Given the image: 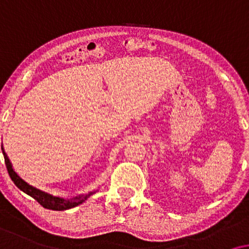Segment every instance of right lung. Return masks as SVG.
I'll return each mask as SVG.
<instances>
[{
	"label": "right lung",
	"instance_id": "right-lung-1",
	"mask_svg": "<svg viewBox=\"0 0 249 249\" xmlns=\"http://www.w3.org/2000/svg\"><path fill=\"white\" fill-rule=\"evenodd\" d=\"M2 152H3V156H4L6 170H8V173L10 175V178H11V180L13 181V183L20 189L21 191H24L25 194L28 195V196L34 198V199L37 200L43 207L48 208V210L66 211V210H69V208L76 207L78 206L79 204L84 203V201L88 199L91 195H93L95 192V191H91L86 195H78V196L71 197L69 198V199H66V198H62V197L53 196V195H50L48 192L39 190V189L33 187V185L28 184L25 180H22V178L19 177V175L15 172V170L12 168L11 161H10V159L8 156H6L4 149L3 148H2Z\"/></svg>",
	"mask_w": 249,
	"mask_h": 249
}]
</instances>
